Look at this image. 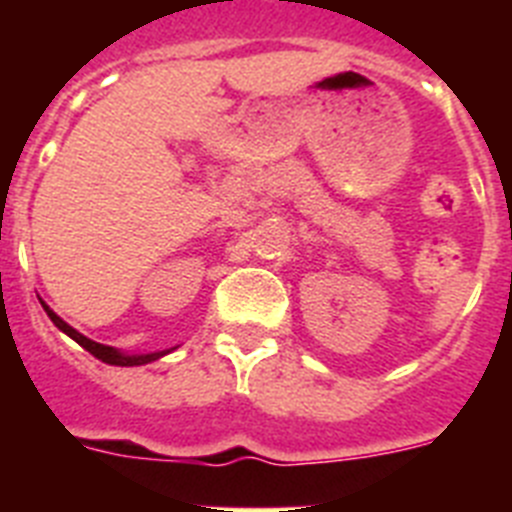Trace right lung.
Returning a JSON list of instances; mask_svg holds the SVG:
<instances>
[{"label":"right lung","instance_id":"right-lung-1","mask_svg":"<svg viewBox=\"0 0 512 512\" xmlns=\"http://www.w3.org/2000/svg\"><path fill=\"white\" fill-rule=\"evenodd\" d=\"M43 307H45V312H48V318L53 320V325H56L58 330H63L66 336L74 338V341L79 343L81 348H87L89 354L97 356V359L104 361V364H112V366H143V364H151V361H156V359H161V356L169 354V351H156V354H122V351H117V348L104 346V343H97V341H92V338L81 336L79 330L71 328V325L66 323V320L58 318V315L51 310V307H48V305H43Z\"/></svg>","mask_w":512,"mask_h":512}]
</instances>
